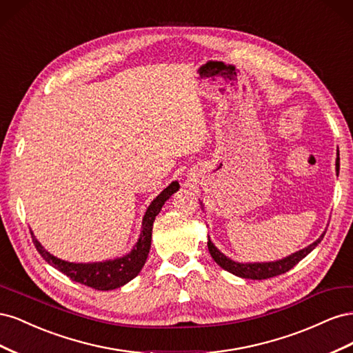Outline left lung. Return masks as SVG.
Wrapping results in <instances>:
<instances>
[{
  "label": "left lung",
  "mask_w": 353,
  "mask_h": 353,
  "mask_svg": "<svg viewBox=\"0 0 353 353\" xmlns=\"http://www.w3.org/2000/svg\"><path fill=\"white\" fill-rule=\"evenodd\" d=\"M339 157L336 160V170L339 172ZM325 234V232H324ZM324 234L321 237H319L316 241H314L312 244H309L307 248L299 250L290 256H287V258L281 259V261H276V262H266V263H239V262H234L231 259H228L227 256H223L215 245L212 244L210 240H208V249L209 253L221 268H223L225 271L241 276V279H249V280H266V279H271V276H276V275H281L287 271H290L294 265H297L301 262L306 254L311 253L318 243L323 240Z\"/></svg>",
  "instance_id": "left-lung-1"
}]
</instances>
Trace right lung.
<instances>
[{"mask_svg": "<svg viewBox=\"0 0 353 353\" xmlns=\"http://www.w3.org/2000/svg\"><path fill=\"white\" fill-rule=\"evenodd\" d=\"M178 188L179 184L176 181H174L172 184L166 187L162 193L152 201V205L148 206L143 219V231L140 240H138L134 250L121 259L95 263H72L50 254L34 237V234L30 232L32 241H34L35 248L42 258L63 274H66L72 281L92 287L95 290H113V288L121 287L135 279L138 272L141 271L147 261L148 252H150L153 222L159 215L160 209L165 205V201L172 196L175 191H178Z\"/></svg>", "mask_w": 353, "mask_h": 353, "instance_id": "obj_1", "label": "right lung"}]
</instances>
